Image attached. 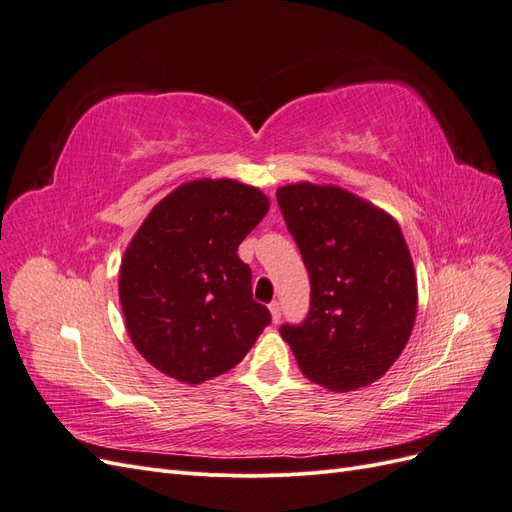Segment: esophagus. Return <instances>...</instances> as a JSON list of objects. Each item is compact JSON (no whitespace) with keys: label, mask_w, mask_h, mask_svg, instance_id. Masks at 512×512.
Here are the masks:
<instances>
[{"label":"esophagus","mask_w":512,"mask_h":512,"mask_svg":"<svg viewBox=\"0 0 512 512\" xmlns=\"http://www.w3.org/2000/svg\"><path fill=\"white\" fill-rule=\"evenodd\" d=\"M269 312H271V318H273V322H275V324L282 320V305L277 303V301H273V303L269 305Z\"/></svg>","instance_id":"34e87169"}]
</instances>
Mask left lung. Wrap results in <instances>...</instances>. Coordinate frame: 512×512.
I'll return each mask as SVG.
<instances>
[{
  "label": "left lung",
  "mask_w": 512,
  "mask_h": 512,
  "mask_svg": "<svg viewBox=\"0 0 512 512\" xmlns=\"http://www.w3.org/2000/svg\"><path fill=\"white\" fill-rule=\"evenodd\" d=\"M277 205L312 284L305 320L280 327L294 359L329 391L376 382L406 348L416 318V277L399 224L335 185H284Z\"/></svg>",
  "instance_id": "8db88e82"
}]
</instances>
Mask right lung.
<instances>
[{
	"label": "right lung",
	"instance_id": "right-lung-1",
	"mask_svg": "<svg viewBox=\"0 0 512 512\" xmlns=\"http://www.w3.org/2000/svg\"><path fill=\"white\" fill-rule=\"evenodd\" d=\"M267 211L252 185L196 179L138 228L121 260L119 301L132 344L162 374L185 384L220 376L271 322L237 254Z\"/></svg>",
	"mask_w": 512,
	"mask_h": 512
}]
</instances>
